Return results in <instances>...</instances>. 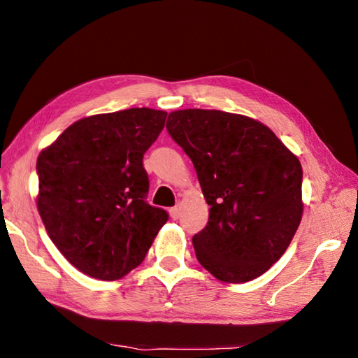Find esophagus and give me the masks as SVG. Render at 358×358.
<instances>
[{
	"mask_svg": "<svg viewBox=\"0 0 358 358\" xmlns=\"http://www.w3.org/2000/svg\"><path fill=\"white\" fill-rule=\"evenodd\" d=\"M169 215H171L172 220H178V217H180V205H175V207L169 210Z\"/></svg>",
	"mask_w": 358,
	"mask_h": 358,
	"instance_id": "esophagus-1",
	"label": "esophagus"
}]
</instances>
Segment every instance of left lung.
Returning <instances> with one entry per match:
<instances>
[{
	"label": "left lung",
	"instance_id": "1",
	"mask_svg": "<svg viewBox=\"0 0 358 358\" xmlns=\"http://www.w3.org/2000/svg\"><path fill=\"white\" fill-rule=\"evenodd\" d=\"M166 128L189 156L210 205L207 226L192 237L197 260L224 282L264 275L301 221L299 157L245 115L185 108L169 115Z\"/></svg>",
	"mask_w": 358,
	"mask_h": 358
}]
</instances>
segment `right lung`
<instances>
[{"label": "right lung", "instance_id": "right-lung-1", "mask_svg": "<svg viewBox=\"0 0 358 358\" xmlns=\"http://www.w3.org/2000/svg\"><path fill=\"white\" fill-rule=\"evenodd\" d=\"M167 112L128 108L76 121L38 157V210L48 237L82 273L115 281L142 264L169 220L147 202L143 155Z\"/></svg>", "mask_w": 358, "mask_h": 358}]
</instances>
